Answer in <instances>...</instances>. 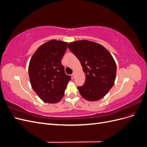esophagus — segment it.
Instances as JSON below:
<instances>
[{
	"mask_svg": "<svg viewBox=\"0 0 147 147\" xmlns=\"http://www.w3.org/2000/svg\"><path fill=\"white\" fill-rule=\"evenodd\" d=\"M75 72H74L73 74H72V78H75Z\"/></svg>",
	"mask_w": 147,
	"mask_h": 147,
	"instance_id": "esophagus-1",
	"label": "esophagus"
}]
</instances>
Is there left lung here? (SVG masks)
I'll list each match as a JSON object with an SVG mask.
<instances>
[{
  "instance_id": "left-lung-1",
  "label": "left lung",
  "mask_w": 147,
  "mask_h": 147,
  "mask_svg": "<svg viewBox=\"0 0 147 147\" xmlns=\"http://www.w3.org/2000/svg\"><path fill=\"white\" fill-rule=\"evenodd\" d=\"M68 48L79 59L86 80L78 86L80 94L89 101L99 100L113 86L117 65L112 55L100 44L82 40L69 43Z\"/></svg>"
}]
</instances>
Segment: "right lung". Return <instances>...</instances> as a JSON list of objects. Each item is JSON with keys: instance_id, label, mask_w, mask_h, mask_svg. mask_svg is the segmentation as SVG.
<instances>
[{"instance_id": "1", "label": "right lung", "mask_w": 147, "mask_h": 147, "mask_svg": "<svg viewBox=\"0 0 147 147\" xmlns=\"http://www.w3.org/2000/svg\"><path fill=\"white\" fill-rule=\"evenodd\" d=\"M67 45V42L51 40L38 47L30 60L28 72L31 86L43 102H59L71 80L61 64Z\"/></svg>"}]
</instances>
